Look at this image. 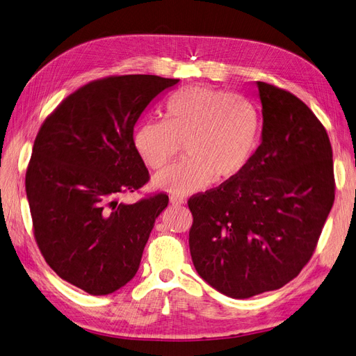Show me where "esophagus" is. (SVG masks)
<instances>
[{
  "mask_svg": "<svg viewBox=\"0 0 356 356\" xmlns=\"http://www.w3.org/2000/svg\"><path fill=\"white\" fill-rule=\"evenodd\" d=\"M171 204L172 206H182V204H185V201L182 200V198H179V197H171Z\"/></svg>",
  "mask_w": 356,
  "mask_h": 356,
  "instance_id": "esophagus-1",
  "label": "esophagus"
}]
</instances>
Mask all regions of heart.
Returning <instances> with one entry per match:
<instances>
[{
    "instance_id": "heart-1",
    "label": "heart",
    "mask_w": 356,
    "mask_h": 356,
    "mask_svg": "<svg viewBox=\"0 0 356 356\" xmlns=\"http://www.w3.org/2000/svg\"><path fill=\"white\" fill-rule=\"evenodd\" d=\"M261 118L250 101L223 90L194 86L166 101L165 120H145L133 134L142 162L158 169L185 143L181 163L155 175V188L187 195L238 178L255 156Z\"/></svg>"
}]
</instances>
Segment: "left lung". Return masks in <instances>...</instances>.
I'll list each match as a JSON object with an SVG mask.
<instances>
[{
	"instance_id": "obj_1",
	"label": "left lung",
	"mask_w": 356,
	"mask_h": 356,
	"mask_svg": "<svg viewBox=\"0 0 356 356\" xmlns=\"http://www.w3.org/2000/svg\"><path fill=\"white\" fill-rule=\"evenodd\" d=\"M261 145L229 182L190 198L198 275L232 298L278 290L312 258L334 201L330 140L289 91L257 81Z\"/></svg>"
}]
</instances>
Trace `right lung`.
Here are the masks:
<instances>
[{"instance_id": "1", "label": "right lung", "mask_w": 356, "mask_h": 356, "mask_svg": "<svg viewBox=\"0 0 356 356\" xmlns=\"http://www.w3.org/2000/svg\"><path fill=\"white\" fill-rule=\"evenodd\" d=\"M179 79L123 75L92 81L42 124L26 174V193L43 258L65 281L107 296L136 275L155 220L168 206L156 194L120 198L149 181L133 145L145 108Z\"/></svg>"}]
</instances>
